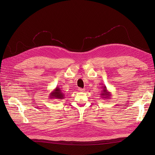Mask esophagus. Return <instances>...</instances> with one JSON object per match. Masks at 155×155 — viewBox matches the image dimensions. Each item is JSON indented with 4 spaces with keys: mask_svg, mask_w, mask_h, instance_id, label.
<instances>
[{
    "mask_svg": "<svg viewBox=\"0 0 155 155\" xmlns=\"http://www.w3.org/2000/svg\"><path fill=\"white\" fill-rule=\"evenodd\" d=\"M79 91H81V92H83L85 91V89H84V88H79Z\"/></svg>",
    "mask_w": 155,
    "mask_h": 155,
    "instance_id": "1",
    "label": "esophagus"
}]
</instances>
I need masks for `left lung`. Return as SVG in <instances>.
Returning a JSON list of instances; mask_svg holds the SVG:
<instances>
[{"label":"left lung","mask_w":155,"mask_h":155,"mask_svg":"<svg viewBox=\"0 0 155 155\" xmlns=\"http://www.w3.org/2000/svg\"><path fill=\"white\" fill-rule=\"evenodd\" d=\"M102 87H103V90L102 91H101V93H100V96H101L100 97H101V98L103 99H110L111 98V96H112L111 93L108 91L106 86H102Z\"/></svg>","instance_id":"obj_1"}]
</instances>
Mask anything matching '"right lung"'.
Instances as JSON below:
<instances>
[{
    "mask_svg": "<svg viewBox=\"0 0 155 155\" xmlns=\"http://www.w3.org/2000/svg\"><path fill=\"white\" fill-rule=\"evenodd\" d=\"M64 95L65 94L62 92L61 88L57 86L55 89L50 93L49 95V98L62 100L64 98Z\"/></svg>",
    "mask_w": 155,
    "mask_h": 155,
    "instance_id": "right-lung-1",
    "label": "right lung"
}]
</instances>
